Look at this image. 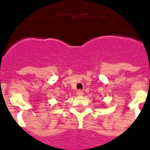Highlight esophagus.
Instances as JSON below:
<instances>
[{
  "label": "esophagus",
  "instance_id": "1",
  "mask_svg": "<svg viewBox=\"0 0 150 150\" xmlns=\"http://www.w3.org/2000/svg\"><path fill=\"white\" fill-rule=\"evenodd\" d=\"M83 91H82V90H78V91H76V95L79 96H83Z\"/></svg>",
  "mask_w": 150,
  "mask_h": 150
}]
</instances>
